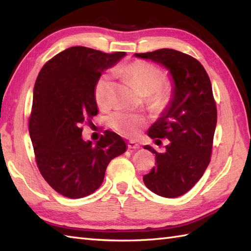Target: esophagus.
<instances>
[{"mask_svg":"<svg viewBox=\"0 0 251 251\" xmlns=\"http://www.w3.org/2000/svg\"><path fill=\"white\" fill-rule=\"evenodd\" d=\"M127 147H128L129 150H138V149H140V146L138 145V143L134 142V141H129L128 145H127Z\"/></svg>","mask_w":251,"mask_h":251,"instance_id":"34e87169","label":"esophagus"}]
</instances>
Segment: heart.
I'll return each instance as SVG.
<instances>
[{"label": "heart", "mask_w": 251, "mask_h": 251, "mask_svg": "<svg viewBox=\"0 0 251 251\" xmlns=\"http://www.w3.org/2000/svg\"><path fill=\"white\" fill-rule=\"evenodd\" d=\"M119 72L134 83L138 92L146 96V100L154 110H163L173 98V87L163 81V72L150 62L135 60L123 66ZM112 76L103 73L95 84V100L99 106H106L110 102L112 89ZM109 124L112 128L126 137L135 138L146 124L145 117L129 112L116 111L109 116Z\"/></svg>", "instance_id": "obj_1"}]
</instances>
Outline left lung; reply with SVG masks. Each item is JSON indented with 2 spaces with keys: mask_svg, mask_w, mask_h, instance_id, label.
I'll return each instance as SVG.
<instances>
[{
  "mask_svg": "<svg viewBox=\"0 0 251 251\" xmlns=\"http://www.w3.org/2000/svg\"><path fill=\"white\" fill-rule=\"evenodd\" d=\"M135 56L163 66L173 77V98L148 131L169 143L164 153L145 147L155 154L156 166L143 182L153 193L174 199L193 188L210 162L217 125L211 83L201 62L184 52L162 49Z\"/></svg>",
  "mask_w": 251,
  "mask_h": 251,
  "instance_id": "8db88e82",
  "label": "left lung"
}]
</instances>
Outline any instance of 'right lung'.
Listing matches in <instances>:
<instances>
[{
    "label": "right lung",
    "mask_w": 251,
    "mask_h": 251,
    "mask_svg": "<svg viewBox=\"0 0 251 251\" xmlns=\"http://www.w3.org/2000/svg\"><path fill=\"white\" fill-rule=\"evenodd\" d=\"M125 55L74 46L52 57L37 75L29 119L36 164L46 182L69 199L94 193L111 159L126 151L115 132L105 130L94 145L83 139L81 127L98 113V77Z\"/></svg>",
    "instance_id": "right-lung-1"
}]
</instances>
